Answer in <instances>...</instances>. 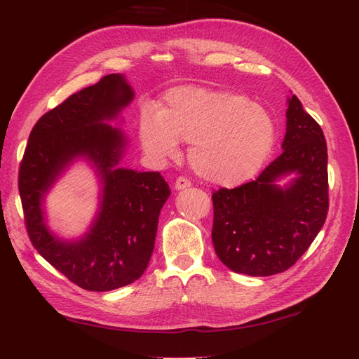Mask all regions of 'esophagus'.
<instances>
[{
    "instance_id": "esophagus-1",
    "label": "esophagus",
    "mask_w": 359,
    "mask_h": 359,
    "mask_svg": "<svg viewBox=\"0 0 359 359\" xmlns=\"http://www.w3.org/2000/svg\"><path fill=\"white\" fill-rule=\"evenodd\" d=\"M191 186V182L189 178L186 177H178L175 181V189L177 190H184V189H189Z\"/></svg>"
}]
</instances>
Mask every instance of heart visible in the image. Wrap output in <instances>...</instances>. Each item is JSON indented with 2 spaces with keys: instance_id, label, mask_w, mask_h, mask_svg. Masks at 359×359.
<instances>
[{
  "instance_id": "1",
  "label": "heart",
  "mask_w": 359,
  "mask_h": 359,
  "mask_svg": "<svg viewBox=\"0 0 359 359\" xmlns=\"http://www.w3.org/2000/svg\"><path fill=\"white\" fill-rule=\"evenodd\" d=\"M139 137L157 160L175 157L180 140L191 144L189 158L201 177L236 186L265 165L276 142V124L262 104L244 95L180 86L165 107H147L139 116Z\"/></svg>"
}]
</instances>
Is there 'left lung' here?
Returning <instances> with one entry per match:
<instances>
[{"label":"left lung","mask_w":359,"mask_h":359,"mask_svg":"<svg viewBox=\"0 0 359 359\" xmlns=\"http://www.w3.org/2000/svg\"><path fill=\"white\" fill-rule=\"evenodd\" d=\"M281 153L256 181L212 193V244L238 274L268 277L289 269L306 253L328 214V153L320 126L287 100ZM295 175L285 188L275 181Z\"/></svg>","instance_id":"obj_1"}]
</instances>
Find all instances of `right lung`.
<instances>
[{
  "label": "right lung",
  "mask_w": 359,
  "mask_h": 359,
  "mask_svg": "<svg viewBox=\"0 0 359 359\" xmlns=\"http://www.w3.org/2000/svg\"><path fill=\"white\" fill-rule=\"evenodd\" d=\"M123 74L114 73L72 94L32 127L19 168V194L31 244L48 262L85 290L106 292L133 283L154 250L158 215L170 196L160 172L116 165L127 139L106 124L133 100ZM78 156L96 166L102 181L101 211L79 242L53 237L42 201L59 173Z\"/></svg>",
  "instance_id": "add662e5"
}]
</instances>
